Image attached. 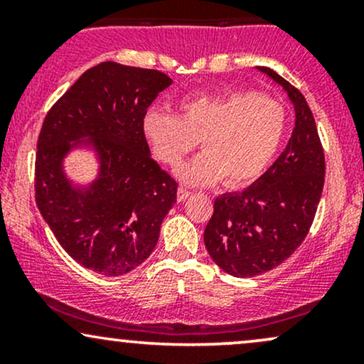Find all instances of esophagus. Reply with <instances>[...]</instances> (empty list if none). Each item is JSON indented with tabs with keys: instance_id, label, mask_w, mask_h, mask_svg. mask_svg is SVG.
Wrapping results in <instances>:
<instances>
[{
	"instance_id": "34e87169",
	"label": "esophagus",
	"mask_w": 364,
	"mask_h": 364,
	"mask_svg": "<svg viewBox=\"0 0 364 364\" xmlns=\"http://www.w3.org/2000/svg\"><path fill=\"white\" fill-rule=\"evenodd\" d=\"M190 191L186 190V188H179L178 190V202H185V200L190 198Z\"/></svg>"
}]
</instances>
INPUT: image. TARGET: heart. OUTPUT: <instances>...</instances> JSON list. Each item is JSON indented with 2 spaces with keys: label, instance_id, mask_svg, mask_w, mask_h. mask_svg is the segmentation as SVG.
Listing matches in <instances>:
<instances>
[{
  "label": "heart",
  "instance_id": "heart-1",
  "mask_svg": "<svg viewBox=\"0 0 364 364\" xmlns=\"http://www.w3.org/2000/svg\"><path fill=\"white\" fill-rule=\"evenodd\" d=\"M181 118L150 109L144 132L164 164L178 166L198 140L203 152L176 171L185 185L208 186L252 183L269 168L287 129L284 106L250 90L195 95L181 102Z\"/></svg>",
  "mask_w": 364,
  "mask_h": 364
}]
</instances>
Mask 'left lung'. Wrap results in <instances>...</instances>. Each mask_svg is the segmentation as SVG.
Wrapping results in <instances>:
<instances>
[{
  "instance_id": "left-lung-1",
  "label": "left lung",
  "mask_w": 364,
  "mask_h": 364,
  "mask_svg": "<svg viewBox=\"0 0 364 364\" xmlns=\"http://www.w3.org/2000/svg\"><path fill=\"white\" fill-rule=\"evenodd\" d=\"M257 70L282 87L296 121L284 152L253 185L215 198L203 241L232 277H255L287 260L310 231L323 191V149L306 99L272 68Z\"/></svg>"
}]
</instances>
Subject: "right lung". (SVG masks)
Returning a JSON list of instances; mask_svg holds the SVG:
<instances>
[{
  "label": "right lung",
  "mask_w": 364,
  "mask_h": 364,
  "mask_svg": "<svg viewBox=\"0 0 364 364\" xmlns=\"http://www.w3.org/2000/svg\"><path fill=\"white\" fill-rule=\"evenodd\" d=\"M171 83L157 70L104 61L46 116L37 140L36 202L58 243L85 269L107 277L128 274L156 248L178 183L150 156L144 118ZM77 149L98 162L90 182L65 173V159Z\"/></svg>",
  "instance_id": "add662e5"
}]
</instances>
